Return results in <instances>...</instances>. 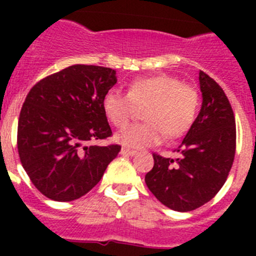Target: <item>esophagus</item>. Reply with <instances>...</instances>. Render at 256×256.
<instances>
[{
	"instance_id": "esophagus-1",
	"label": "esophagus",
	"mask_w": 256,
	"mask_h": 256,
	"mask_svg": "<svg viewBox=\"0 0 256 256\" xmlns=\"http://www.w3.org/2000/svg\"><path fill=\"white\" fill-rule=\"evenodd\" d=\"M120 152L123 154V155H126V156H134L136 154H137V151H134V150H130V148H122V151H120Z\"/></svg>"
}]
</instances>
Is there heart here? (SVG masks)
Masks as SVG:
<instances>
[{
	"instance_id": "1",
	"label": "heart",
	"mask_w": 256,
	"mask_h": 256,
	"mask_svg": "<svg viewBox=\"0 0 256 256\" xmlns=\"http://www.w3.org/2000/svg\"><path fill=\"white\" fill-rule=\"evenodd\" d=\"M198 105L194 87L172 76H151L134 79L128 94L112 88L102 98V108L110 123L123 128L133 118L137 106L144 110V123L132 124L116 134V141L133 148L155 146L177 138L191 128Z\"/></svg>"
}]
</instances>
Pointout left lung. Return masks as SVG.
Wrapping results in <instances>:
<instances>
[{"label":"left lung","mask_w":256,"mask_h":256,"mask_svg":"<svg viewBox=\"0 0 256 256\" xmlns=\"http://www.w3.org/2000/svg\"><path fill=\"white\" fill-rule=\"evenodd\" d=\"M202 105L198 118L174 151L178 159L154 154V168L144 182L162 205L191 212L212 200L227 180L236 152L234 110L220 86L198 73Z\"/></svg>","instance_id":"8db88e82"}]
</instances>
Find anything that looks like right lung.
<instances>
[{
    "label": "right lung",
    "mask_w": 256,
    "mask_h": 256,
    "mask_svg": "<svg viewBox=\"0 0 256 256\" xmlns=\"http://www.w3.org/2000/svg\"><path fill=\"white\" fill-rule=\"evenodd\" d=\"M115 83L114 69L78 64L46 76L26 94L18 151L32 183L46 198H82L119 154V144H87L112 134L102 98Z\"/></svg>",
    "instance_id": "obj_1"
}]
</instances>
